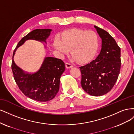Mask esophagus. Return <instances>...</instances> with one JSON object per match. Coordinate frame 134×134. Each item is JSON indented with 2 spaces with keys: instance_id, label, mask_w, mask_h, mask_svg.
<instances>
[{
  "instance_id": "obj_1",
  "label": "esophagus",
  "mask_w": 134,
  "mask_h": 134,
  "mask_svg": "<svg viewBox=\"0 0 134 134\" xmlns=\"http://www.w3.org/2000/svg\"><path fill=\"white\" fill-rule=\"evenodd\" d=\"M66 67L67 68H71L73 67V65L70 63H66Z\"/></svg>"
}]
</instances>
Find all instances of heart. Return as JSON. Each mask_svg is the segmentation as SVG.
<instances>
[{"instance_id": "heart-1", "label": "heart", "mask_w": 134, "mask_h": 134, "mask_svg": "<svg viewBox=\"0 0 134 134\" xmlns=\"http://www.w3.org/2000/svg\"><path fill=\"white\" fill-rule=\"evenodd\" d=\"M98 43V36L94 32L74 29L64 33L62 40L56 38L54 46L62 55L67 54L71 51V55L75 61L84 63L93 57Z\"/></svg>"}]
</instances>
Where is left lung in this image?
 <instances>
[{
  "mask_svg": "<svg viewBox=\"0 0 134 134\" xmlns=\"http://www.w3.org/2000/svg\"><path fill=\"white\" fill-rule=\"evenodd\" d=\"M102 39L101 49L95 59L80 67L81 86L90 95H104L113 88L120 71L121 50L110 34L96 25Z\"/></svg>",
  "mask_w": 134,
  "mask_h": 134,
  "instance_id": "1",
  "label": "left lung"
}]
</instances>
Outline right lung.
I'll return each mask as SVG.
<instances>
[{
	"label": "right lung",
	"instance_id": "right-lung-1",
	"mask_svg": "<svg viewBox=\"0 0 134 134\" xmlns=\"http://www.w3.org/2000/svg\"><path fill=\"white\" fill-rule=\"evenodd\" d=\"M52 31L51 29L33 30L20 41L13 55L12 70L16 83L25 96L40 102L52 100L58 93L60 79L65 71L64 63L61 59L47 57L44 58L40 68L37 72L29 73L25 72L17 66L13 57L17 48L27 40L41 42L46 47V40L50 36Z\"/></svg>",
	"mask_w": 134,
	"mask_h": 134
}]
</instances>
